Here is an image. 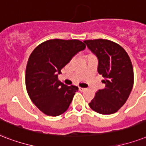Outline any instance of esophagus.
Masks as SVG:
<instances>
[{"label":"esophagus","instance_id":"34e87169","mask_svg":"<svg viewBox=\"0 0 146 146\" xmlns=\"http://www.w3.org/2000/svg\"><path fill=\"white\" fill-rule=\"evenodd\" d=\"M86 89L85 88H82V87H79V90L81 91V92H83V91L85 90Z\"/></svg>","mask_w":146,"mask_h":146}]
</instances>
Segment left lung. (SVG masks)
Listing matches in <instances>:
<instances>
[{"mask_svg": "<svg viewBox=\"0 0 146 146\" xmlns=\"http://www.w3.org/2000/svg\"><path fill=\"white\" fill-rule=\"evenodd\" d=\"M98 59V73L103 76L105 88L99 90L90 107L95 112L110 115L117 112L129 96L134 83L132 62L122 46L113 41L97 39L84 40Z\"/></svg>", "mask_w": 146, "mask_h": 146, "instance_id": "left-lung-1", "label": "left lung"}]
</instances>
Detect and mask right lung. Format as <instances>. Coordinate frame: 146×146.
<instances>
[{
	"label": "right lung",
	"mask_w": 146,
	"mask_h": 146,
	"mask_svg": "<svg viewBox=\"0 0 146 146\" xmlns=\"http://www.w3.org/2000/svg\"><path fill=\"white\" fill-rule=\"evenodd\" d=\"M85 48L84 43L78 40L53 39L40 43L31 53L26 68L27 91L44 114L57 116L69 108L78 87L61 83L58 74Z\"/></svg>",
	"instance_id": "add662e5"
}]
</instances>
